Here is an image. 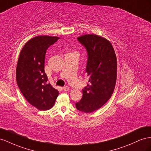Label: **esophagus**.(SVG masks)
I'll return each instance as SVG.
<instances>
[{
  "label": "esophagus",
  "instance_id": "34e87169",
  "mask_svg": "<svg viewBox=\"0 0 151 151\" xmlns=\"http://www.w3.org/2000/svg\"><path fill=\"white\" fill-rule=\"evenodd\" d=\"M63 89L64 91H68L69 90V87L68 86H64V87H63Z\"/></svg>",
  "mask_w": 151,
  "mask_h": 151
}]
</instances>
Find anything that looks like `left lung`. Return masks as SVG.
<instances>
[{"instance_id": "obj_1", "label": "left lung", "mask_w": 151, "mask_h": 151, "mask_svg": "<svg viewBox=\"0 0 151 151\" xmlns=\"http://www.w3.org/2000/svg\"><path fill=\"white\" fill-rule=\"evenodd\" d=\"M77 40L87 50L86 73L89 83L82 90L83 97L76 107L90 113L102 107L112 95L117 79V58L112 44L102 37L86 34Z\"/></svg>"}]
</instances>
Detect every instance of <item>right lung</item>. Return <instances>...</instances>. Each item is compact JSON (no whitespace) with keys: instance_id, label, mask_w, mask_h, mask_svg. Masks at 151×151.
<instances>
[{"instance_id":"add662e5","label":"right lung","mask_w":151,"mask_h":151,"mask_svg":"<svg viewBox=\"0 0 151 151\" xmlns=\"http://www.w3.org/2000/svg\"><path fill=\"white\" fill-rule=\"evenodd\" d=\"M60 39L58 37L39 35L31 39L20 52L16 67V82L25 99L40 111L54 105L59 92L47 83L44 71L46 50Z\"/></svg>"}]
</instances>
